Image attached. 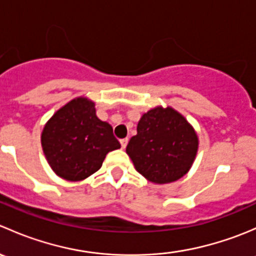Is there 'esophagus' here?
Returning <instances> with one entry per match:
<instances>
[{"label": "esophagus", "instance_id": "obj_1", "mask_svg": "<svg viewBox=\"0 0 256 256\" xmlns=\"http://www.w3.org/2000/svg\"><path fill=\"white\" fill-rule=\"evenodd\" d=\"M128 138H121V140H120L121 147H122V148H125V147L128 146Z\"/></svg>", "mask_w": 256, "mask_h": 256}]
</instances>
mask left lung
Returning a JSON list of instances; mask_svg holds the SVG:
<instances>
[{"instance_id":"8db88e82","label":"left lung","mask_w":256,"mask_h":256,"mask_svg":"<svg viewBox=\"0 0 256 256\" xmlns=\"http://www.w3.org/2000/svg\"><path fill=\"white\" fill-rule=\"evenodd\" d=\"M197 148L198 138L187 120L172 108H156L144 114L126 152L144 177L162 184L187 174Z\"/></svg>"}]
</instances>
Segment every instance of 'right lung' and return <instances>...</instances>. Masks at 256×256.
I'll list each match as a JSON object with an SVG mask.
<instances>
[{
    "label": "right lung",
    "instance_id": "obj_1",
    "mask_svg": "<svg viewBox=\"0 0 256 256\" xmlns=\"http://www.w3.org/2000/svg\"><path fill=\"white\" fill-rule=\"evenodd\" d=\"M94 102L72 100L52 116L42 132V147L59 177L82 180L102 167L108 152L120 148L110 124L95 115Z\"/></svg>",
    "mask_w": 256,
    "mask_h": 256
}]
</instances>
